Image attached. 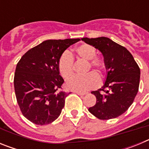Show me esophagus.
Returning <instances> with one entry per match:
<instances>
[{
    "label": "esophagus",
    "instance_id": "34e87169",
    "mask_svg": "<svg viewBox=\"0 0 149 149\" xmlns=\"http://www.w3.org/2000/svg\"><path fill=\"white\" fill-rule=\"evenodd\" d=\"M75 93H77V95H84L87 94V93H84V92H77V91H76Z\"/></svg>",
    "mask_w": 149,
    "mask_h": 149
}]
</instances>
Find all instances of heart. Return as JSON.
I'll use <instances>...</instances> for the list:
<instances>
[{
  "mask_svg": "<svg viewBox=\"0 0 149 149\" xmlns=\"http://www.w3.org/2000/svg\"><path fill=\"white\" fill-rule=\"evenodd\" d=\"M77 56L81 60L87 62L86 72H89L91 68L95 69L96 73L87 74L84 77H74L70 79L65 84V87L69 90L84 92L89 89H95L99 85V80L97 75L104 77L106 72V63L103 58L96 56L95 48L89 44H81L74 49ZM58 70L60 75L64 79H69L74 75V59L68 52H64L60 56L58 61Z\"/></svg>",
  "mask_w": 149,
  "mask_h": 149,
  "instance_id": "obj_1",
  "label": "heart"
}]
</instances>
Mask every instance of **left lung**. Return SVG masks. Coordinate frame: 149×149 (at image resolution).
Returning a JSON list of instances; mask_svg holds the SVG:
<instances>
[{
	"label": "left lung",
	"mask_w": 149,
	"mask_h": 149,
	"mask_svg": "<svg viewBox=\"0 0 149 149\" xmlns=\"http://www.w3.org/2000/svg\"><path fill=\"white\" fill-rule=\"evenodd\" d=\"M81 39L101 51L107 71L104 86L91 93L95 95L96 104L89 111L102 120L116 118L134 102L139 90L140 69L132 54L109 38Z\"/></svg>",
	"instance_id": "left-lung-1"
}]
</instances>
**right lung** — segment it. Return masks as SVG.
Wrapping results in <instances>:
<instances>
[{
    "instance_id": "right-lung-1",
    "label": "right lung",
    "mask_w": 149,
    "mask_h": 149,
    "mask_svg": "<svg viewBox=\"0 0 149 149\" xmlns=\"http://www.w3.org/2000/svg\"><path fill=\"white\" fill-rule=\"evenodd\" d=\"M80 39H49L27 51L17 63L14 87L17 102L26 119L39 125L59 117L69 93L60 91V56Z\"/></svg>"
}]
</instances>
